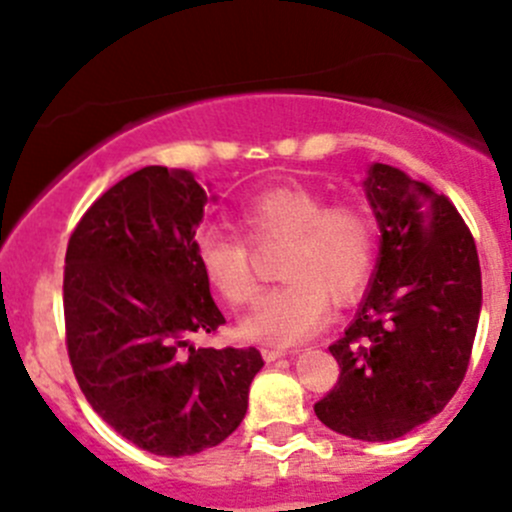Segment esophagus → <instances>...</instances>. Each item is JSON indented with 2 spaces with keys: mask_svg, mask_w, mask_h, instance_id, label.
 <instances>
[{
  "mask_svg": "<svg viewBox=\"0 0 512 512\" xmlns=\"http://www.w3.org/2000/svg\"><path fill=\"white\" fill-rule=\"evenodd\" d=\"M287 352L285 349H272V347H262V359L265 361H277V359H282V356H285Z\"/></svg>",
  "mask_w": 512,
  "mask_h": 512,
  "instance_id": "obj_1",
  "label": "esophagus"
}]
</instances>
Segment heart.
<instances>
[{"instance_id": "obj_1", "label": "heart", "mask_w": 512, "mask_h": 512, "mask_svg": "<svg viewBox=\"0 0 512 512\" xmlns=\"http://www.w3.org/2000/svg\"><path fill=\"white\" fill-rule=\"evenodd\" d=\"M237 218L252 245H285V285L262 294L242 319V337L250 342L292 347L314 337L327 324L329 299L352 302L374 272L376 225L359 205H329L302 185H275L245 200ZM195 260L225 302L240 307L255 297V262L240 235L218 227L200 232Z\"/></svg>"}]
</instances>
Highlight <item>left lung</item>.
<instances>
[{
  "label": "left lung",
  "instance_id": "1",
  "mask_svg": "<svg viewBox=\"0 0 512 512\" xmlns=\"http://www.w3.org/2000/svg\"><path fill=\"white\" fill-rule=\"evenodd\" d=\"M379 257L356 317L329 347L339 384L314 406L356 441H394L441 414L466 376L483 287L478 250L451 200L386 163L361 180Z\"/></svg>",
  "mask_w": 512,
  "mask_h": 512
}]
</instances>
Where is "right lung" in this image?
<instances>
[{
	"label": "right lung",
	"mask_w": 512,
	"mask_h": 512,
	"mask_svg": "<svg viewBox=\"0 0 512 512\" xmlns=\"http://www.w3.org/2000/svg\"><path fill=\"white\" fill-rule=\"evenodd\" d=\"M190 170L148 165L101 195L66 247V347L86 401L156 456L223 443L265 366L250 349L195 347L225 324L195 260L205 205Z\"/></svg>",
	"instance_id": "1"
}]
</instances>
